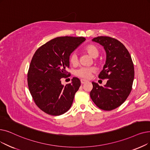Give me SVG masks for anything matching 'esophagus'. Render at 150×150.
Masks as SVG:
<instances>
[{
    "label": "esophagus",
    "instance_id": "esophagus-1",
    "mask_svg": "<svg viewBox=\"0 0 150 150\" xmlns=\"http://www.w3.org/2000/svg\"><path fill=\"white\" fill-rule=\"evenodd\" d=\"M88 81L87 80H84V79H81V84H84V83H85L86 82H87Z\"/></svg>",
    "mask_w": 150,
    "mask_h": 150
}]
</instances>
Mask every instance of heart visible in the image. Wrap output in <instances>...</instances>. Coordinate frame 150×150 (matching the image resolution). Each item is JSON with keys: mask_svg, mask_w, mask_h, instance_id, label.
<instances>
[{"mask_svg": "<svg viewBox=\"0 0 150 150\" xmlns=\"http://www.w3.org/2000/svg\"><path fill=\"white\" fill-rule=\"evenodd\" d=\"M85 50L87 53L94 58L97 57L99 56V49L95 45H89L85 48ZM70 63L75 66L79 62V57H78V54L76 52H73L70 56ZM94 71V68L92 67H83L78 69L76 71V75L81 78L83 79H89L91 74Z\"/></svg>", "mask_w": 150, "mask_h": 150, "instance_id": "heart-1", "label": "heart"}]
</instances>
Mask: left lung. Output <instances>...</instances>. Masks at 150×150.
Masks as SVG:
<instances>
[{
  "instance_id": "1",
  "label": "left lung",
  "mask_w": 150,
  "mask_h": 150,
  "mask_svg": "<svg viewBox=\"0 0 150 150\" xmlns=\"http://www.w3.org/2000/svg\"><path fill=\"white\" fill-rule=\"evenodd\" d=\"M92 40L101 45L106 51L105 64L99 78L108 80L104 86L92 82L90 96L97 107L110 111L120 107L131 93L134 79V64L128 50L116 39L100 36Z\"/></svg>"
}]
</instances>
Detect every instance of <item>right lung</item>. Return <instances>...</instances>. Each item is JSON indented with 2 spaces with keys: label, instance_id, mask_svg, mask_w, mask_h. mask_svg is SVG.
<instances>
[{
  "label": "right lung",
  "instance_id": "obj_1",
  "mask_svg": "<svg viewBox=\"0 0 150 150\" xmlns=\"http://www.w3.org/2000/svg\"><path fill=\"white\" fill-rule=\"evenodd\" d=\"M86 38L59 37L52 39L38 48L31 60L28 73L30 93L37 107L43 112L59 116L67 112L81 82L74 77L64 86L61 79L69 76L70 54Z\"/></svg>",
  "mask_w": 150,
  "mask_h": 150
}]
</instances>
